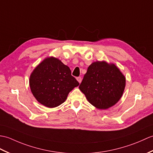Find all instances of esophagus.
<instances>
[{"label": "esophagus", "mask_w": 153, "mask_h": 153, "mask_svg": "<svg viewBox=\"0 0 153 153\" xmlns=\"http://www.w3.org/2000/svg\"><path fill=\"white\" fill-rule=\"evenodd\" d=\"M76 80H78V82H79L80 84L81 83V82H82V79H81V77H77Z\"/></svg>", "instance_id": "esophagus-1"}]
</instances>
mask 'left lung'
I'll return each mask as SVG.
<instances>
[{
    "mask_svg": "<svg viewBox=\"0 0 153 153\" xmlns=\"http://www.w3.org/2000/svg\"><path fill=\"white\" fill-rule=\"evenodd\" d=\"M126 86V77L114 63L93 62L79 86L89 103L99 109H107L120 100Z\"/></svg>",
    "mask_w": 153,
    "mask_h": 153,
    "instance_id": "left-lung-1",
    "label": "left lung"
}]
</instances>
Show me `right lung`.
I'll list each match as a JSON object with an SVG mask.
<instances>
[{
	"mask_svg": "<svg viewBox=\"0 0 153 153\" xmlns=\"http://www.w3.org/2000/svg\"><path fill=\"white\" fill-rule=\"evenodd\" d=\"M79 83L71 75L69 67L53 56L37 65L29 77L30 91L39 103L48 108L59 106Z\"/></svg>",
	"mask_w": 153,
	"mask_h": 153,
	"instance_id": "add662e5",
	"label": "right lung"
}]
</instances>
